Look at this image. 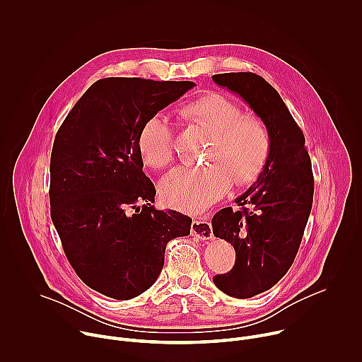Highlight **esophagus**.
<instances>
[{"label": "esophagus", "instance_id": "34e87169", "mask_svg": "<svg viewBox=\"0 0 362 362\" xmlns=\"http://www.w3.org/2000/svg\"><path fill=\"white\" fill-rule=\"evenodd\" d=\"M192 236L203 240H209L214 238V230H212V223L206 219H199L193 221L192 223Z\"/></svg>", "mask_w": 362, "mask_h": 362}]
</instances>
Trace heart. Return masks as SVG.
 Masks as SVG:
<instances>
[{
  "label": "heart",
  "mask_w": 362,
  "mask_h": 362,
  "mask_svg": "<svg viewBox=\"0 0 362 362\" xmlns=\"http://www.w3.org/2000/svg\"><path fill=\"white\" fill-rule=\"evenodd\" d=\"M180 116L211 134L200 166H180L159 183L162 200L173 209L196 214L226 194L232 182L246 185L264 170L272 150L267 123L232 98L211 93L180 109ZM139 151L153 169L168 168L175 159V127L162 115L151 116L140 129Z\"/></svg>",
  "instance_id": "heart-1"
}]
</instances>
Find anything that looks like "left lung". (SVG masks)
<instances>
[{"mask_svg":"<svg viewBox=\"0 0 362 362\" xmlns=\"http://www.w3.org/2000/svg\"><path fill=\"white\" fill-rule=\"evenodd\" d=\"M214 81L239 94L271 130V156L257 177L212 219L214 235L233 245L236 262L215 285L233 298L271 289L291 268L313 209L314 175L305 136L279 93L255 73H225Z\"/></svg>","mask_w":362,"mask_h":362,"instance_id":"1","label":"left lung"}]
</instances>
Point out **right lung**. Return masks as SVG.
<instances>
[{
	"mask_svg": "<svg viewBox=\"0 0 362 362\" xmlns=\"http://www.w3.org/2000/svg\"><path fill=\"white\" fill-rule=\"evenodd\" d=\"M193 86L140 77L97 80L56 134L51 221L78 278L103 295L124 300L147 291L163 268L168 242L190 233L189 216L151 204L156 189L143 173L137 140L151 116Z\"/></svg>",
	"mask_w": 362,
	"mask_h": 362,
	"instance_id": "right-lung-1",
	"label": "right lung"
}]
</instances>
